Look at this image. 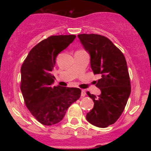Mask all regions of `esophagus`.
Returning <instances> with one entry per match:
<instances>
[{
  "instance_id": "34e87169",
  "label": "esophagus",
  "mask_w": 151,
  "mask_h": 151,
  "mask_svg": "<svg viewBox=\"0 0 151 151\" xmlns=\"http://www.w3.org/2000/svg\"><path fill=\"white\" fill-rule=\"evenodd\" d=\"M81 96H82V97H84V96H85V95H86V91H85V90H81Z\"/></svg>"
}]
</instances>
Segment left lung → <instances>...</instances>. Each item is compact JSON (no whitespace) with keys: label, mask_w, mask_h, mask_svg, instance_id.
Segmentation results:
<instances>
[{"label":"left lung","mask_w":151,"mask_h":151,"mask_svg":"<svg viewBox=\"0 0 151 151\" xmlns=\"http://www.w3.org/2000/svg\"><path fill=\"white\" fill-rule=\"evenodd\" d=\"M91 60L94 74L101 78L95 81L101 94L96 96L87 91L94 105L86 114V120L99 128L114 124L124 111L131 93V81L124 54L105 36L96 34L78 35Z\"/></svg>","instance_id":"8db88e82"}]
</instances>
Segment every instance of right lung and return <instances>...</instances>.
Returning <instances> with one entry per match:
<instances>
[{
    "label": "right lung",
    "instance_id": "obj_1",
    "mask_svg": "<svg viewBox=\"0 0 151 151\" xmlns=\"http://www.w3.org/2000/svg\"><path fill=\"white\" fill-rule=\"evenodd\" d=\"M76 35H53L30 50L21 67L20 89L32 115L45 126L62 120L67 109L81 96V89L54 86L52 74L58 55L73 42Z\"/></svg>",
    "mask_w": 151,
    "mask_h": 151
}]
</instances>
